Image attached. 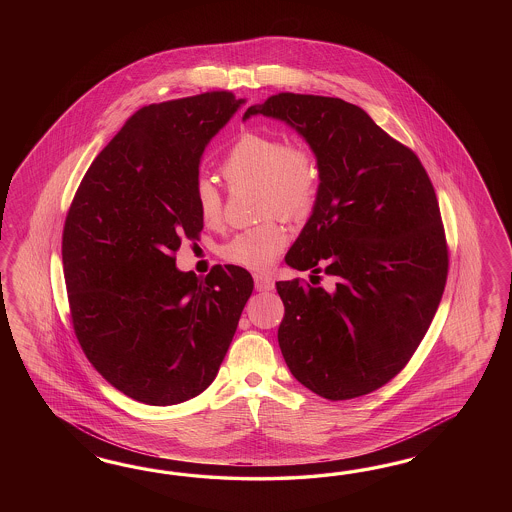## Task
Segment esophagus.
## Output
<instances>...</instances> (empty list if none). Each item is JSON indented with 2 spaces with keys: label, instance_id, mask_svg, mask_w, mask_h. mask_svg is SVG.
Returning <instances> with one entry per match:
<instances>
[{
  "label": "esophagus",
  "instance_id": "34e87169",
  "mask_svg": "<svg viewBox=\"0 0 512 512\" xmlns=\"http://www.w3.org/2000/svg\"><path fill=\"white\" fill-rule=\"evenodd\" d=\"M253 281H255V289L261 291V293H266V291H272V289H274V279L270 278V276L255 274Z\"/></svg>",
  "mask_w": 512,
  "mask_h": 512
}]
</instances>
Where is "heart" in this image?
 <instances>
[{
	"mask_svg": "<svg viewBox=\"0 0 512 512\" xmlns=\"http://www.w3.org/2000/svg\"><path fill=\"white\" fill-rule=\"evenodd\" d=\"M221 174L233 189H259L257 206L261 217L279 214L302 219L313 210L321 189V169L313 148L308 144H287L278 133H242L223 157ZM195 204L208 227H217L223 221L221 193L208 178L195 184ZM285 246V227L278 219H266L229 238L221 255L229 263L263 272L276 263Z\"/></svg>",
	"mask_w": 512,
	"mask_h": 512,
	"instance_id": "1",
	"label": "heart"
}]
</instances>
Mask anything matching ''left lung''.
<instances>
[{
    "instance_id": "obj_1",
    "label": "left lung",
    "mask_w": 512,
    "mask_h": 512,
    "mask_svg": "<svg viewBox=\"0 0 512 512\" xmlns=\"http://www.w3.org/2000/svg\"><path fill=\"white\" fill-rule=\"evenodd\" d=\"M253 114L287 122L317 154L319 197L285 261L336 283H276L281 355L326 400L370 394L407 366L445 291L449 246L432 180L411 148L338 97L281 92L244 118Z\"/></svg>"
}]
</instances>
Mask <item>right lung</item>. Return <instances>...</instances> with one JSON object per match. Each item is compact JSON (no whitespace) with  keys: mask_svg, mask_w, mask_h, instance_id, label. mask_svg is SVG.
Returning a JSON list of instances; mask_svg holds the SVG:
<instances>
[{"mask_svg":"<svg viewBox=\"0 0 512 512\" xmlns=\"http://www.w3.org/2000/svg\"><path fill=\"white\" fill-rule=\"evenodd\" d=\"M206 92L137 110L84 174L62 236L75 336L125 396L174 405L216 379L253 291L246 268L180 272L182 240H199L195 184L204 146L242 105Z\"/></svg>","mask_w":512,"mask_h":512,"instance_id":"right-lung-1","label":"right lung"}]
</instances>
